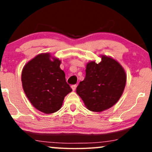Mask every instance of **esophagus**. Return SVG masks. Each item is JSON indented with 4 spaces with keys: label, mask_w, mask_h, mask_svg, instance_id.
<instances>
[{
    "label": "esophagus",
    "mask_w": 152,
    "mask_h": 152,
    "mask_svg": "<svg viewBox=\"0 0 152 152\" xmlns=\"http://www.w3.org/2000/svg\"><path fill=\"white\" fill-rule=\"evenodd\" d=\"M71 88H72L73 91H75V90H76V84L72 85V86H71Z\"/></svg>",
    "instance_id": "esophagus-1"
}]
</instances>
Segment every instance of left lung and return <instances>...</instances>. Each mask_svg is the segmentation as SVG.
<instances>
[{"instance_id": "8db88e82", "label": "left lung", "mask_w": 152, "mask_h": 152, "mask_svg": "<svg viewBox=\"0 0 152 152\" xmlns=\"http://www.w3.org/2000/svg\"><path fill=\"white\" fill-rule=\"evenodd\" d=\"M126 73L118 63L102 56L99 64H87L86 77L76 88L88 110L101 112L109 109L121 96L126 85Z\"/></svg>"}]
</instances>
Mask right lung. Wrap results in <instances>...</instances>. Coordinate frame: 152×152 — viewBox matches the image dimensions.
I'll list each match as a JSON object with an SVG mask.
<instances>
[{"label":"right lung","instance_id":"obj_1","mask_svg":"<svg viewBox=\"0 0 152 152\" xmlns=\"http://www.w3.org/2000/svg\"><path fill=\"white\" fill-rule=\"evenodd\" d=\"M41 53L26 64L21 81L26 96L36 109L45 114L56 112L64 97L72 91L60 69L61 61Z\"/></svg>","mask_w":152,"mask_h":152}]
</instances>
